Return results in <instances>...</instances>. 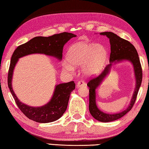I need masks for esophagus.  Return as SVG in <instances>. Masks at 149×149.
Instances as JSON below:
<instances>
[{
    "label": "esophagus",
    "mask_w": 149,
    "mask_h": 149,
    "mask_svg": "<svg viewBox=\"0 0 149 149\" xmlns=\"http://www.w3.org/2000/svg\"><path fill=\"white\" fill-rule=\"evenodd\" d=\"M82 86H86V83H85L83 80H80V81L77 82V88H80Z\"/></svg>",
    "instance_id": "obj_1"
}]
</instances>
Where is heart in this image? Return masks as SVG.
<instances>
[{"instance_id": "heart-1", "label": "heart", "mask_w": 149, "mask_h": 149, "mask_svg": "<svg viewBox=\"0 0 149 149\" xmlns=\"http://www.w3.org/2000/svg\"><path fill=\"white\" fill-rule=\"evenodd\" d=\"M108 57L106 48L101 44L79 42L72 45L66 54L67 63L63 65V69L72 72L74 67L82 66V72L86 77L98 74Z\"/></svg>"}]
</instances>
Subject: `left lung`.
Listing matches in <instances>:
<instances>
[{
  "label": "left lung",
  "mask_w": 149,
  "mask_h": 149,
  "mask_svg": "<svg viewBox=\"0 0 149 149\" xmlns=\"http://www.w3.org/2000/svg\"><path fill=\"white\" fill-rule=\"evenodd\" d=\"M100 34L102 36H106L107 38L109 39V43L111 45V53L110 57H109L110 63L105 67L103 72L98 77L92 78L88 82L87 86L89 88V111L92 117H94V118L96 120L101 122H109V121H115L122 118L133 108L136 100L139 90L141 85V82H142L143 72L137 52L133 45L131 44L130 41L119 37L116 34L111 31H105ZM123 60H128L134 65L136 86L132 98L128 108L125 111L113 114L104 113L100 111L97 107L95 102V90L110 72L112 63L120 62Z\"/></svg>",
  "instance_id": "8db88e82"
}]
</instances>
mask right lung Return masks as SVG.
Wrapping results in <instances>:
<instances>
[{"label": "right lung", "instance_id": "obj_1", "mask_svg": "<svg viewBox=\"0 0 149 149\" xmlns=\"http://www.w3.org/2000/svg\"><path fill=\"white\" fill-rule=\"evenodd\" d=\"M76 36L74 34L68 32L55 34L49 37L38 36L19 45L14 52L8 73V86L17 106L28 118L38 123L53 122L59 119L67 108L70 93L75 88V83L74 81H70L56 85L52 99L44 106H27L19 100L12 87L13 71L18 59L28 55L41 53L52 56L61 61L65 44Z\"/></svg>", "mask_w": 149, "mask_h": 149}]
</instances>
